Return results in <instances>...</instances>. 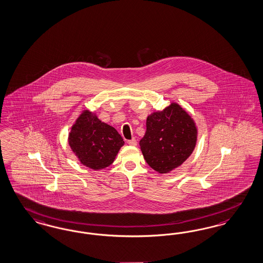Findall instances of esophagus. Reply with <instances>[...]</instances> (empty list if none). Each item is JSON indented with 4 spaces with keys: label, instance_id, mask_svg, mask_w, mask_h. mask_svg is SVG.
Instances as JSON below:
<instances>
[{
    "label": "esophagus",
    "instance_id": "obj_1",
    "mask_svg": "<svg viewBox=\"0 0 263 263\" xmlns=\"http://www.w3.org/2000/svg\"><path fill=\"white\" fill-rule=\"evenodd\" d=\"M128 144L130 145H137L136 139H135V138H133V139L129 140V141H128Z\"/></svg>",
    "mask_w": 263,
    "mask_h": 263
}]
</instances>
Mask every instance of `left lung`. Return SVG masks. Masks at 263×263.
<instances>
[{"mask_svg":"<svg viewBox=\"0 0 263 263\" xmlns=\"http://www.w3.org/2000/svg\"><path fill=\"white\" fill-rule=\"evenodd\" d=\"M198 129L191 115L172 102L146 118V130L140 147L146 163L159 174L180 167L193 153Z\"/></svg>","mask_w":263,"mask_h":263,"instance_id":"left-lung-1","label":"left lung"}]
</instances>
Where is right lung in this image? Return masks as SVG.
I'll use <instances>...</instances> for the list:
<instances>
[{
    "label": "right lung",
    "mask_w": 263,
    "mask_h": 263,
    "mask_svg": "<svg viewBox=\"0 0 263 263\" xmlns=\"http://www.w3.org/2000/svg\"><path fill=\"white\" fill-rule=\"evenodd\" d=\"M68 143L79 161L95 171L109 167L124 145L114 127L102 122L96 112L88 109L82 110L73 122Z\"/></svg>",
    "instance_id": "1"
}]
</instances>
